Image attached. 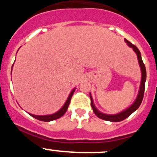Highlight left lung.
Masks as SVG:
<instances>
[{"label": "left lung", "mask_w": 157, "mask_h": 157, "mask_svg": "<svg viewBox=\"0 0 157 157\" xmlns=\"http://www.w3.org/2000/svg\"><path fill=\"white\" fill-rule=\"evenodd\" d=\"M125 42L127 44L128 46L129 47L132 48L134 52L136 53V56H137V60L139 62V65H140V70H141V82H140V89H139L138 94L136 97V100H134V102H133L132 105H131L128 108L123 110V111H120L118 113H115V114H107V113H102L101 111H99L97 109L96 106L94 105V100L92 97H91V93H90V98H91V108H92L93 111L94 112L95 114L97 115V117H98L99 118L102 119V120H107V121H111V122H120L122 120H125V118L128 117L132 113H134L136 109H138V108L140 107V104L142 103V99H143L144 96V91H145V81H146V69H145V64L143 63V61L142 60L141 57V53H140V50L138 49V48L136 46H135L134 45H133L131 43L129 42L128 40L125 39Z\"/></svg>", "instance_id": "8db88e82"}]
</instances>
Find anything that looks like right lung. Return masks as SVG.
Here are the masks:
<instances>
[{
  "label": "right lung",
  "instance_id": "obj_1",
  "mask_svg": "<svg viewBox=\"0 0 157 157\" xmlns=\"http://www.w3.org/2000/svg\"><path fill=\"white\" fill-rule=\"evenodd\" d=\"M17 51H18V50H17ZM13 65H12V67H13ZM75 89H76V88H75V89H72V91L70 92L69 95H68L67 100H66V101L64 103V105H63L62 108H61L60 110H58L57 112L52 113V114H47V115H35L30 113H28L29 115H31L32 117L44 122H50V121H52V120H57V119L61 117H62L63 115H64V113L66 112V111H67L68 105H69L70 101H71V97H72L74 92H75Z\"/></svg>",
  "mask_w": 157,
  "mask_h": 157
}]
</instances>
